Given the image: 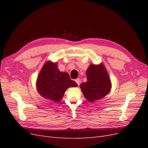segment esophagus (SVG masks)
<instances>
[{
  "label": "esophagus",
  "instance_id": "esophagus-1",
  "mask_svg": "<svg viewBox=\"0 0 148 148\" xmlns=\"http://www.w3.org/2000/svg\"><path fill=\"white\" fill-rule=\"evenodd\" d=\"M75 82L77 83V84L78 85H79V84H80V82H81V80H80V79L79 78H77L75 79Z\"/></svg>",
  "mask_w": 148,
  "mask_h": 148
}]
</instances>
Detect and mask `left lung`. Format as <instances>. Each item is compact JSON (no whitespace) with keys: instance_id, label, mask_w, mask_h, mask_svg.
Returning a JSON list of instances; mask_svg holds the SVG:
<instances>
[{"instance_id":"obj_1","label":"left lung","mask_w":148,"mask_h":148,"mask_svg":"<svg viewBox=\"0 0 148 148\" xmlns=\"http://www.w3.org/2000/svg\"><path fill=\"white\" fill-rule=\"evenodd\" d=\"M87 82L80 84L84 97L89 102L99 100L108 94L111 89L109 75L102 64H91L86 71Z\"/></svg>"}]
</instances>
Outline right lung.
<instances>
[{
  "label": "right lung",
  "mask_w": 148,
  "mask_h": 148,
  "mask_svg": "<svg viewBox=\"0 0 148 148\" xmlns=\"http://www.w3.org/2000/svg\"><path fill=\"white\" fill-rule=\"evenodd\" d=\"M37 90L42 97L58 102L62 99L65 91L69 87L78 86L68 73L61 72L57 64L47 62L44 64L38 76Z\"/></svg>",
  "instance_id": "1"
}]
</instances>
